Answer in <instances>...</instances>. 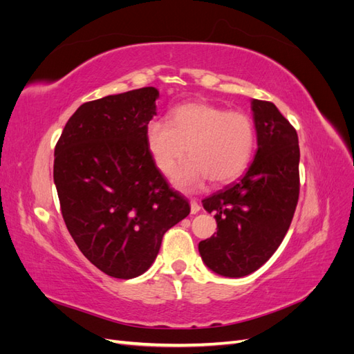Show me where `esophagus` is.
<instances>
[{
	"mask_svg": "<svg viewBox=\"0 0 354 354\" xmlns=\"http://www.w3.org/2000/svg\"><path fill=\"white\" fill-rule=\"evenodd\" d=\"M201 211V205L198 203L196 199H190V212L192 214H196Z\"/></svg>",
	"mask_w": 354,
	"mask_h": 354,
	"instance_id": "obj_1",
	"label": "esophagus"
}]
</instances>
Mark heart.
<instances>
[{"label":"heart","instance_id":"1","mask_svg":"<svg viewBox=\"0 0 354 354\" xmlns=\"http://www.w3.org/2000/svg\"><path fill=\"white\" fill-rule=\"evenodd\" d=\"M145 140L156 168L169 177L189 153L173 183L194 192L209 178L214 186L229 185L248 168L255 149L252 118L207 102L185 103L169 115V122L152 120Z\"/></svg>","mask_w":354,"mask_h":354}]
</instances>
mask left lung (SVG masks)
<instances>
[{
	"mask_svg": "<svg viewBox=\"0 0 354 354\" xmlns=\"http://www.w3.org/2000/svg\"><path fill=\"white\" fill-rule=\"evenodd\" d=\"M257 152L245 176L203 199L217 234L199 242L202 261L214 273L242 277L279 248L299 194V147L295 128L272 102L252 99Z\"/></svg>",
	"mask_w": 354,
	"mask_h": 354,
	"instance_id": "1",
	"label": "left lung"
}]
</instances>
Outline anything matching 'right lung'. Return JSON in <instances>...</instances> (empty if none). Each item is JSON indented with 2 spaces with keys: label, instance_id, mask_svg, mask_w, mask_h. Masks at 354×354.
<instances>
[{
  "label": "right lung",
  "instance_id": "1",
  "mask_svg": "<svg viewBox=\"0 0 354 354\" xmlns=\"http://www.w3.org/2000/svg\"><path fill=\"white\" fill-rule=\"evenodd\" d=\"M155 87L81 104L55 149L62 216L81 252L118 279L143 274L164 233L190 212L147 151L145 130L156 115Z\"/></svg>",
  "mask_w": 354,
  "mask_h": 354
}]
</instances>
